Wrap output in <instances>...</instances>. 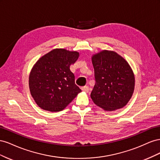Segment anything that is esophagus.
Wrapping results in <instances>:
<instances>
[{
	"instance_id": "34e87169",
	"label": "esophagus",
	"mask_w": 160,
	"mask_h": 160,
	"mask_svg": "<svg viewBox=\"0 0 160 160\" xmlns=\"http://www.w3.org/2000/svg\"><path fill=\"white\" fill-rule=\"evenodd\" d=\"M81 89L84 92H86V93H88V92L89 91V87L88 86H84V87H82L81 88Z\"/></svg>"
}]
</instances>
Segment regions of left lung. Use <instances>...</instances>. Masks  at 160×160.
<instances>
[{"label": "left lung", "instance_id": "1", "mask_svg": "<svg viewBox=\"0 0 160 160\" xmlns=\"http://www.w3.org/2000/svg\"><path fill=\"white\" fill-rule=\"evenodd\" d=\"M95 84L93 102L107 111L123 108L133 93L135 77L128 62L113 51H103L92 57Z\"/></svg>", "mask_w": 160, "mask_h": 160}]
</instances>
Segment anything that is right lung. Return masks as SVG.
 Wrapping results in <instances>:
<instances>
[{"label": "right lung", "instance_id": "add662e5", "mask_svg": "<svg viewBox=\"0 0 160 160\" xmlns=\"http://www.w3.org/2000/svg\"><path fill=\"white\" fill-rule=\"evenodd\" d=\"M79 56L76 51L55 49L38 60L29 76V88L38 107L51 112L62 111L81 91L70 70Z\"/></svg>", "mask_w": 160, "mask_h": 160}]
</instances>
